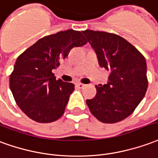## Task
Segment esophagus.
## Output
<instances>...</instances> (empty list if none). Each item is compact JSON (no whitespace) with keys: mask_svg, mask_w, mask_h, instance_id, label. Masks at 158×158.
<instances>
[{"mask_svg":"<svg viewBox=\"0 0 158 158\" xmlns=\"http://www.w3.org/2000/svg\"><path fill=\"white\" fill-rule=\"evenodd\" d=\"M77 86L78 87V88H83L86 86L85 84H83V83H81V82H78V83H77Z\"/></svg>","mask_w":158,"mask_h":158,"instance_id":"esophagus-1","label":"esophagus"}]
</instances>
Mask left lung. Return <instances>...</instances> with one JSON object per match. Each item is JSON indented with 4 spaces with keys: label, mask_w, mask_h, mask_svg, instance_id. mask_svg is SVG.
I'll return each mask as SVG.
<instances>
[{
    "label": "left lung",
    "mask_w": 158,
    "mask_h": 158,
    "mask_svg": "<svg viewBox=\"0 0 158 158\" xmlns=\"http://www.w3.org/2000/svg\"><path fill=\"white\" fill-rule=\"evenodd\" d=\"M82 33L94 49L99 65L110 71L107 84L95 86L96 95L86 100L87 105L100 122H120L134 112L147 90L145 58L116 34L90 30Z\"/></svg>",
    "instance_id": "obj_1"
}]
</instances>
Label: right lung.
<instances>
[{"mask_svg": "<svg viewBox=\"0 0 158 158\" xmlns=\"http://www.w3.org/2000/svg\"><path fill=\"white\" fill-rule=\"evenodd\" d=\"M87 42L80 31H59L41 38L18 57L10 88L17 105L31 119L48 123L62 117L75 85L56 80L52 70L73 48Z\"/></svg>", "mask_w": 158, "mask_h": 158, "instance_id": "right-lung-1", "label": "right lung"}]
</instances>
